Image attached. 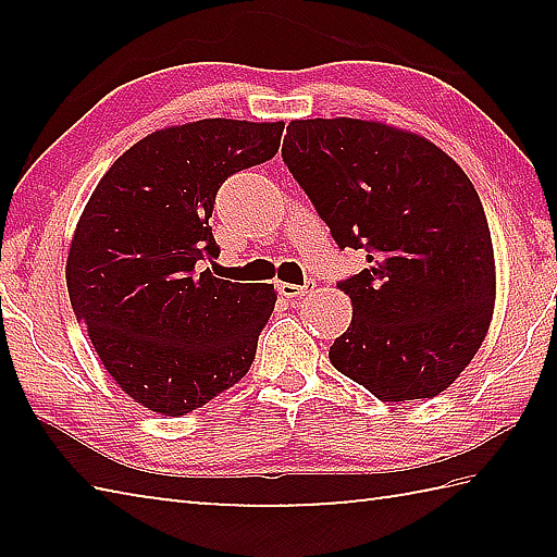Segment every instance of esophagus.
Segmentation results:
<instances>
[{
	"label": "esophagus",
	"instance_id": "obj_1",
	"mask_svg": "<svg viewBox=\"0 0 557 557\" xmlns=\"http://www.w3.org/2000/svg\"><path fill=\"white\" fill-rule=\"evenodd\" d=\"M314 287V280H307L305 285H289V282H280V295L282 297H301L307 289Z\"/></svg>",
	"mask_w": 557,
	"mask_h": 557
}]
</instances>
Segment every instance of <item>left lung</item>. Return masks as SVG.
Instances as JSON below:
<instances>
[{
  "instance_id": "obj_1",
  "label": "left lung",
  "mask_w": 557,
  "mask_h": 557,
  "mask_svg": "<svg viewBox=\"0 0 557 557\" xmlns=\"http://www.w3.org/2000/svg\"><path fill=\"white\" fill-rule=\"evenodd\" d=\"M282 162L338 248L369 265L338 282L351 326L336 371L385 403L449 388L494 314V248L476 188L425 137L351 117L295 120Z\"/></svg>"
}]
</instances>
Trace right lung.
<instances>
[{"instance_id": "add662e5", "label": "right lung", "mask_w": 557, "mask_h": 557, "mask_svg": "<svg viewBox=\"0 0 557 557\" xmlns=\"http://www.w3.org/2000/svg\"><path fill=\"white\" fill-rule=\"evenodd\" d=\"M285 122L199 120L129 147L92 191L65 282L78 324L132 400L178 418L248 373L275 287L213 277L225 178L277 154Z\"/></svg>"}]
</instances>
